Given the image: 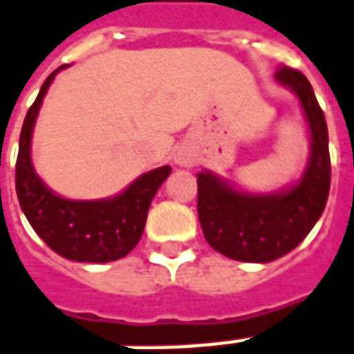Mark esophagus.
Returning <instances> with one entry per match:
<instances>
[{"label": "esophagus", "mask_w": 354, "mask_h": 354, "mask_svg": "<svg viewBox=\"0 0 354 354\" xmlns=\"http://www.w3.org/2000/svg\"><path fill=\"white\" fill-rule=\"evenodd\" d=\"M174 160H176V165H180V167H189V165L194 162L192 155H187L185 151H178L176 157H174Z\"/></svg>", "instance_id": "obj_1"}]
</instances>
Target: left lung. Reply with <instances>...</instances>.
<instances>
[{"label": "left lung", "mask_w": 354, "mask_h": 354, "mask_svg": "<svg viewBox=\"0 0 354 354\" xmlns=\"http://www.w3.org/2000/svg\"><path fill=\"white\" fill-rule=\"evenodd\" d=\"M276 80L297 93L310 128V159L301 182L288 192H237L209 172L197 174V214L207 243L241 263H270L303 241L324 212L332 162L328 126L313 86L303 73L280 66Z\"/></svg>", "instance_id": "1"}]
</instances>
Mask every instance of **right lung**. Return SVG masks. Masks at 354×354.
<instances>
[{"mask_svg":"<svg viewBox=\"0 0 354 354\" xmlns=\"http://www.w3.org/2000/svg\"><path fill=\"white\" fill-rule=\"evenodd\" d=\"M61 68L65 65L49 74L24 118L15 170L17 197L34 232L57 254L78 263L118 261L138 245L149 205L172 169L160 167L142 174L113 199L71 201L53 194L34 172L30 140L44 95Z\"/></svg>","mask_w":354,"mask_h":354,"instance_id":"add662e5","label":"right lung"}]
</instances>
